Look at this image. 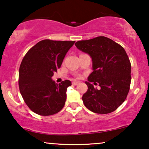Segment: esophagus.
Segmentation results:
<instances>
[{
    "mask_svg": "<svg viewBox=\"0 0 149 149\" xmlns=\"http://www.w3.org/2000/svg\"><path fill=\"white\" fill-rule=\"evenodd\" d=\"M72 84L73 85H77L79 84V82H78V81H73L72 82Z\"/></svg>",
    "mask_w": 149,
    "mask_h": 149,
    "instance_id": "1",
    "label": "esophagus"
}]
</instances>
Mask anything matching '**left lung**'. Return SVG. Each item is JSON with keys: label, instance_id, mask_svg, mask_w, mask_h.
<instances>
[{"label": "left lung", "instance_id": "1", "mask_svg": "<svg viewBox=\"0 0 149 149\" xmlns=\"http://www.w3.org/2000/svg\"><path fill=\"white\" fill-rule=\"evenodd\" d=\"M92 61L93 71L88 76V91L82 100L91 111L100 114L111 113L125 100L131 83V64L123 47L111 39L99 36L75 43ZM99 84L95 89L90 82Z\"/></svg>", "mask_w": 149, "mask_h": 149}]
</instances>
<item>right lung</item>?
<instances>
[{
	"mask_svg": "<svg viewBox=\"0 0 149 149\" xmlns=\"http://www.w3.org/2000/svg\"><path fill=\"white\" fill-rule=\"evenodd\" d=\"M74 42L42 40L32 47L22 59L19 88L25 103L33 112L50 116L64 107L66 90L71 82L66 80L58 85L52 77L61 67L65 55Z\"/></svg>",
	"mask_w": 149,
	"mask_h": 149,
	"instance_id": "obj_1",
	"label": "right lung"
}]
</instances>
